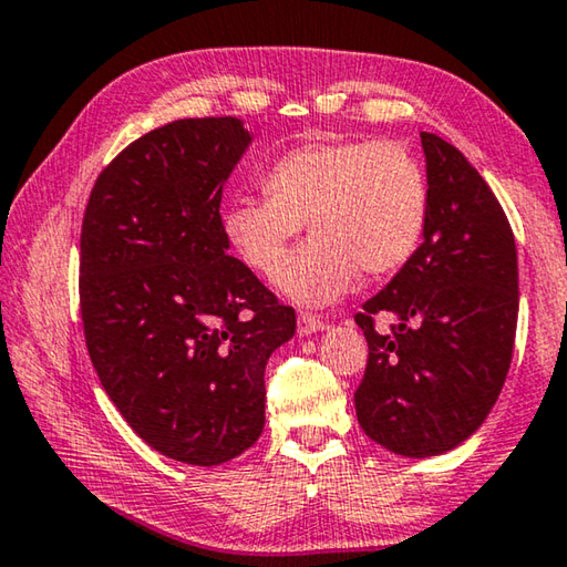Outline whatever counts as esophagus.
I'll use <instances>...</instances> for the list:
<instances>
[{"mask_svg": "<svg viewBox=\"0 0 567 567\" xmlns=\"http://www.w3.org/2000/svg\"><path fill=\"white\" fill-rule=\"evenodd\" d=\"M328 323L323 318L318 316H310V312H300L298 316V333L300 336H310V333H318V331H326Z\"/></svg>", "mask_w": 567, "mask_h": 567, "instance_id": "esophagus-1", "label": "esophagus"}]
</instances>
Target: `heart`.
<instances>
[{
  "instance_id": "b5f03b06",
  "label": "heart",
  "mask_w": 567,
  "mask_h": 567,
  "mask_svg": "<svg viewBox=\"0 0 567 567\" xmlns=\"http://www.w3.org/2000/svg\"><path fill=\"white\" fill-rule=\"evenodd\" d=\"M267 196H239L224 231L241 259L275 277L302 224L316 236L285 267L280 290L300 306H328L367 275H392L415 255L430 193L415 157L394 142H306L282 152Z\"/></svg>"
}]
</instances>
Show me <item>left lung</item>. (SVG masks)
I'll return each mask as SVG.
<instances>
[{"label":"left lung","instance_id":"8db88e82","mask_svg":"<svg viewBox=\"0 0 567 567\" xmlns=\"http://www.w3.org/2000/svg\"><path fill=\"white\" fill-rule=\"evenodd\" d=\"M427 165L422 244L357 323L369 361L353 402L371 441L408 458L441 455L499 400L517 333V247L504 208L461 150L420 132ZM392 315V332L375 318Z\"/></svg>","mask_w":567,"mask_h":567}]
</instances>
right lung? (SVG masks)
Masks as SVG:
<instances>
[{
    "instance_id": "obj_1",
    "label": "right lung",
    "mask_w": 567,
    "mask_h": 567,
    "mask_svg": "<svg viewBox=\"0 0 567 567\" xmlns=\"http://www.w3.org/2000/svg\"><path fill=\"white\" fill-rule=\"evenodd\" d=\"M251 134L236 116L177 120L96 177L81 226V318L109 400L150 447L218 466L265 427V367L295 333L226 255L221 190Z\"/></svg>"
}]
</instances>
